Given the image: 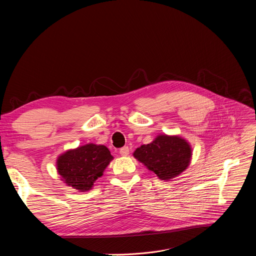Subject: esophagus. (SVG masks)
Returning <instances> with one entry per match:
<instances>
[{
    "mask_svg": "<svg viewBox=\"0 0 256 256\" xmlns=\"http://www.w3.org/2000/svg\"><path fill=\"white\" fill-rule=\"evenodd\" d=\"M120 154L122 156H128L130 154V149L128 146H126V147H122L120 150Z\"/></svg>",
    "mask_w": 256,
    "mask_h": 256,
    "instance_id": "34e87169",
    "label": "esophagus"
}]
</instances>
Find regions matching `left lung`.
<instances>
[{"instance_id": "left-lung-1", "label": "left lung", "mask_w": 256, "mask_h": 256, "mask_svg": "<svg viewBox=\"0 0 256 256\" xmlns=\"http://www.w3.org/2000/svg\"><path fill=\"white\" fill-rule=\"evenodd\" d=\"M192 155L186 140L167 134H159L152 142L142 144L134 152V157L161 180H171L180 175L188 167Z\"/></svg>"}]
</instances>
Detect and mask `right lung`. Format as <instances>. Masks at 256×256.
Segmentation results:
<instances>
[{
  "label": "right lung",
  "mask_w": 256,
  "mask_h": 256,
  "mask_svg": "<svg viewBox=\"0 0 256 256\" xmlns=\"http://www.w3.org/2000/svg\"><path fill=\"white\" fill-rule=\"evenodd\" d=\"M112 159L105 146L87 144L62 154L56 160V169L68 186L84 192L92 190Z\"/></svg>",
  "instance_id": "right-lung-1"
}]
</instances>
